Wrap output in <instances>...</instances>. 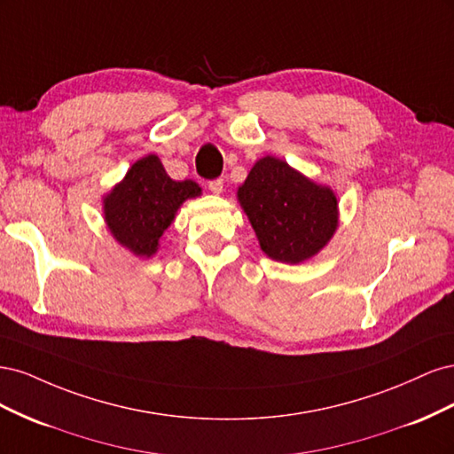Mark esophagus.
<instances>
[{
	"instance_id": "1",
	"label": "esophagus",
	"mask_w": 454,
	"mask_h": 454,
	"mask_svg": "<svg viewBox=\"0 0 454 454\" xmlns=\"http://www.w3.org/2000/svg\"><path fill=\"white\" fill-rule=\"evenodd\" d=\"M208 189L212 191L214 195H222L223 193V180H212L208 184Z\"/></svg>"
}]
</instances>
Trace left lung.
I'll return each instance as SVG.
<instances>
[{"mask_svg":"<svg viewBox=\"0 0 454 454\" xmlns=\"http://www.w3.org/2000/svg\"><path fill=\"white\" fill-rule=\"evenodd\" d=\"M237 197L261 250L280 263L310 259L332 240L339 225L333 191L270 155L254 164Z\"/></svg>","mask_w":454,"mask_h":454,"instance_id":"1","label":"left lung"}]
</instances>
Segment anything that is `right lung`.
I'll use <instances>...</instances> for the list:
<instances>
[{
  "label": "right lung",
  "mask_w": 454,
  "mask_h": 454,
  "mask_svg": "<svg viewBox=\"0 0 454 454\" xmlns=\"http://www.w3.org/2000/svg\"><path fill=\"white\" fill-rule=\"evenodd\" d=\"M200 191L191 180H172L159 157L147 155L136 160L122 182L104 197V219L121 246L134 255L151 257L177 208Z\"/></svg>",
  "instance_id": "1"
}]
</instances>
